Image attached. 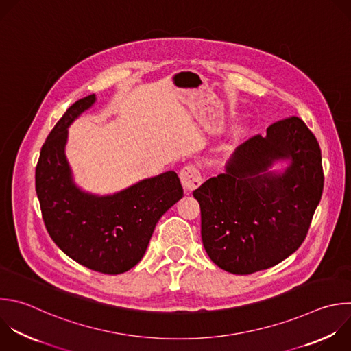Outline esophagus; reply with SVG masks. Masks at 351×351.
Segmentation results:
<instances>
[{"label":"esophagus","instance_id":"esophagus-1","mask_svg":"<svg viewBox=\"0 0 351 351\" xmlns=\"http://www.w3.org/2000/svg\"><path fill=\"white\" fill-rule=\"evenodd\" d=\"M180 180L186 193H191L194 189H197L202 183L201 173L198 168L194 165H186L180 171Z\"/></svg>","mask_w":351,"mask_h":351}]
</instances>
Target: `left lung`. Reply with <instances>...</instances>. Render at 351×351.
Instances as JSON below:
<instances>
[{
    "mask_svg": "<svg viewBox=\"0 0 351 351\" xmlns=\"http://www.w3.org/2000/svg\"><path fill=\"white\" fill-rule=\"evenodd\" d=\"M322 187L321 150L306 124L291 117L270 125L193 191L208 256L240 276L278 265L303 243Z\"/></svg>",
    "mask_w": 351,
    "mask_h": 351,
    "instance_id": "left-lung-1",
    "label": "left lung"
}]
</instances>
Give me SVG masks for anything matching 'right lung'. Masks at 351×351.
Instances as JSON below:
<instances>
[{
	"instance_id": "obj_1",
	"label": "right lung",
	"mask_w": 351,
	"mask_h": 351,
	"mask_svg": "<svg viewBox=\"0 0 351 351\" xmlns=\"http://www.w3.org/2000/svg\"><path fill=\"white\" fill-rule=\"evenodd\" d=\"M95 103V93L77 100L51 131L37 164L36 191L49 236L69 258L99 273L121 274L142 261L157 221L183 189L173 171L112 194L80 187L66 157L69 128Z\"/></svg>"
}]
</instances>
